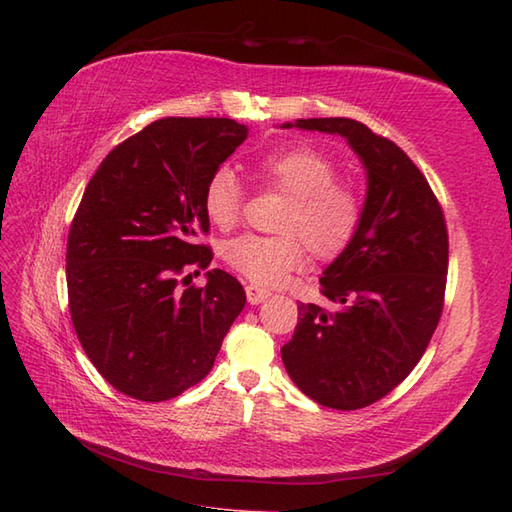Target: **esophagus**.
<instances>
[{
  "mask_svg": "<svg viewBox=\"0 0 512 512\" xmlns=\"http://www.w3.org/2000/svg\"><path fill=\"white\" fill-rule=\"evenodd\" d=\"M270 297V292L266 288H259V286H246V299L250 306H259V303H264Z\"/></svg>",
  "mask_w": 512,
  "mask_h": 512,
  "instance_id": "1",
  "label": "esophagus"
}]
</instances>
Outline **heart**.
Segmentation results:
<instances>
[{
    "label": "heart",
    "instance_id": "heart-1",
    "mask_svg": "<svg viewBox=\"0 0 512 512\" xmlns=\"http://www.w3.org/2000/svg\"><path fill=\"white\" fill-rule=\"evenodd\" d=\"M255 178L266 189L288 195L279 217L281 235H239L222 246L224 262L259 286H275L312 255L332 259L352 244L363 220V200L339 182L334 162L312 147L273 149L255 162ZM209 222L233 228L244 209V189L233 169L217 167L202 191Z\"/></svg>",
    "mask_w": 512,
    "mask_h": 512
}]
</instances>
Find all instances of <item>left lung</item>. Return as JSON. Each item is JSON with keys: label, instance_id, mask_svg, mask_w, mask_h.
<instances>
[{"label": "left lung", "instance_id": "left-lung-1", "mask_svg": "<svg viewBox=\"0 0 512 512\" xmlns=\"http://www.w3.org/2000/svg\"><path fill=\"white\" fill-rule=\"evenodd\" d=\"M284 127L343 136L367 171L358 233L321 277V295L336 308L299 303L295 334L281 347L288 376L308 398L363 409L411 374L438 328L447 224L427 178L389 138L352 118Z\"/></svg>", "mask_w": 512, "mask_h": 512}]
</instances>
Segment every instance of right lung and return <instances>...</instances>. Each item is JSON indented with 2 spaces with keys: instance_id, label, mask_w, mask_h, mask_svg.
Segmentation results:
<instances>
[{
  "instance_id": "obj_1",
  "label": "right lung",
  "mask_w": 512,
  "mask_h": 512,
  "mask_svg": "<svg viewBox=\"0 0 512 512\" xmlns=\"http://www.w3.org/2000/svg\"><path fill=\"white\" fill-rule=\"evenodd\" d=\"M246 136L231 118H160L85 187L65 257L70 314L92 365L129 398L162 402L200 383L244 308L242 284L220 268L204 288L179 277L211 264L195 242L209 233L202 191Z\"/></svg>"
}]
</instances>
